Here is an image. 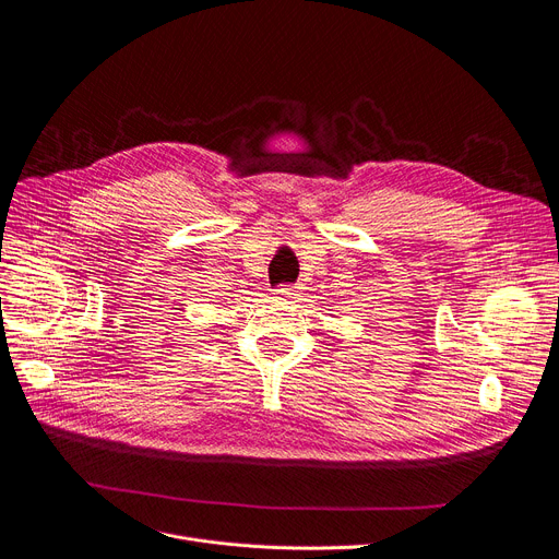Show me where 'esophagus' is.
<instances>
[{"label": "esophagus", "mask_w": 559, "mask_h": 559, "mask_svg": "<svg viewBox=\"0 0 559 559\" xmlns=\"http://www.w3.org/2000/svg\"><path fill=\"white\" fill-rule=\"evenodd\" d=\"M278 294H281V296H287V298H294V296L298 294V287H296V285H285V287L278 289Z\"/></svg>", "instance_id": "34e87169"}]
</instances>
